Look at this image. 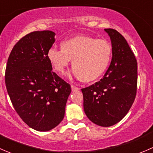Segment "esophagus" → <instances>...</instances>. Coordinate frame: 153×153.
Masks as SVG:
<instances>
[{"label":"esophagus","instance_id":"34e87169","mask_svg":"<svg viewBox=\"0 0 153 153\" xmlns=\"http://www.w3.org/2000/svg\"><path fill=\"white\" fill-rule=\"evenodd\" d=\"M71 91H79V88L76 87V86H74V85H71Z\"/></svg>","mask_w":153,"mask_h":153}]
</instances>
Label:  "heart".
I'll use <instances>...</instances> for the list:
<instances>
[{"label":"heart","mask_w":153,"mask_h":153,"mask_svg":"<svg viewBox=\"0 0 153 153\" xmlns=\"http://www.w3.org/2000/svg\"><path fill=\"white\" fill-rule=\"evenodd\" d=\"M112 53L111 44L105 40L77 36L62 42V48L51 46L47 57L53 68L63 73L72 59V74L85 81H92L106 70Z\"/></svg>","instance_id":"b5f03b06"}]
</instances>
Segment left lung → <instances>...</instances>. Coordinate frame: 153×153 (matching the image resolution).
Listing matches in <instances>:
<instances>
[{
  "instance_id": "8db88e82",
  "label": "left lung",
  "mask_w": 153,
  "mask_h": 153,
  "mask_svg": "<svg viewBox=\"0 0 153 153\" xmlns=\"http://www.w3.org/2000/svg\"><path fill=\"white\" fill-rule=\"evenodd\" d=\"M111 41L112 59L100 81L82 89L83 107L93 123L113 126L128 113L137 90V62L125 38L116 30L105 29Z\"/></svg>"
}]
</instances>
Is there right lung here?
<instances>
[{
  "label": "right lung",
  "instance_id": "obj_1",
  "mask_svg": "<svg viewBox=\"0 0 153 153\" xmlns=\"http://www.w3.org/2000/svg\"><path fill=\"white\" fill-rule=\"evenodd\" d=\"M51 31H33L12 48L5 82L15 110L29 127L45 132L63 119L71 85L52 71L47 57L55 42Z\"/></svg>",
  "mask_w": 153,
  "mask_h": 153
}]
</instances>
